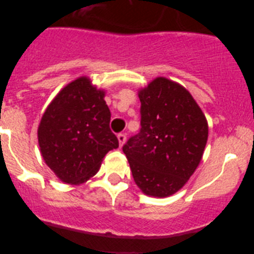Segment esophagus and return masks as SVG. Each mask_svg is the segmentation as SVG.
Listing matches in <instances>:
<instances>
[{"mask_svg":"<svg viewBox=\"0 0 254 254\" xmlns=\"http://www.w3.org/2000/svg\"><path fill=\"white\" fill-rule=\"evenodd\" d=\"M117 138H118L120 146L122 147L123 145H125V142H126V134L125 133H120V134H118V136H117Z\"/></svg>","mask_w":254,"mask_h":254,"instance_id":"obj_1","label":"esophagus"}]
</instances>
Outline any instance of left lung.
Returning <instances> with one entry per match:
<instances>
[{"label":"left lung","instance_id":"1","mask_svg":"<svg viewBox=\"0 0 254 254\" xmlns=\"http://www.w3.org/2000/svg\"><path fill=\"white\" fill-rule=\"evenodd\" d=\"M141 129L127 141L134 183L146 196L178 192L198 167L208 137L205 114L185 86L156 77L138 90Z\"/></svg>","mask_w":254,"mask_h":254}]
</instances>
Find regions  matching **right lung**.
<instances>
[{"mask_svg":"<svg viewBox=\"0 0 254 254\" xmlns=\"http://www.w3.org/2000/svg\"><path fill=\"white\" fill-rule=\"evenodd\" d=\"M105 91L81 76L49 103L38 127V143L46 164L66 185H82L100 169L108 151L118 147L109 128Z\"/></svg>","mask_w":254,"mask_h":254,"instance_id":"add662e5","label":"right lung"}]
</instances>
